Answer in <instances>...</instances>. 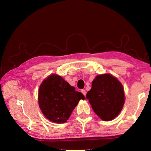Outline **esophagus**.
I'll use <instances>...</instances> for the list:
<instances>
[{"label": "esophagus", "mask_w": 151, "mask_h": 151, "mask_svg": "<svg viewBox=\"0 0 151 151\" xmlns=\"http://www.w3.org/2000/svg\"><path fill=\"white\" fill-rule=\"evenodd\" d=\"M81 91V93H83V94L84 96H86V91L84 89H82Z\"/></svg>", "instance_id": "esophagus-1"}]
</instances>
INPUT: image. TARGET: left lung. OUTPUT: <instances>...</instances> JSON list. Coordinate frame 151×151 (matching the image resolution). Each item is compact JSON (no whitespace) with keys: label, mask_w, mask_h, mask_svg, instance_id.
<instances>
[{"label":"left lung","mask_w":151,"mask_h":151,"mask_svg":"<svg viewBox=\"0 0 151 151\" xmlns=\"http://www.w3.org/2000/svg\"><path fill=\"white\" fill-rule=\"evenodd\" d=\"M86 98L95 113L104 121L111 120L119 115L125 102L122 84L108 74L96 77Z\"/></svg>","instance_id":"8db88e82"}]
</instances>
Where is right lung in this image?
<instances>
[{"mask_svg": "<svg viewBox=\"0 0 151 151\" xmlns=\"http://www.w3.org/2000/svg\"><path fill=\"white\" fill-rule=\"evenodd\" d=\"M84 99L83 94L56 74L44 80L39 88L40 108L45 116L54 123L67 122L80 99Z\"/></svg>", "mask_w": 151, "mask_h": 151, "instance_id": "add662e5", "label": "right lung"}]
</instances>
